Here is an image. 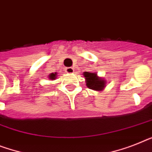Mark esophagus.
Wrapping results in <instances>:
<instances>
[{"label":"esophagus","instance_id":"obj_1","mask_svg":"<svg viewBox=\"0 0 152 152\" xmlns=\"http://www.w3.org/2000/svg\"><path fill=\"white\" fill-rule=\"evenodd\" d=\"M65 71L68 74H73L75 70H74L73 67H67V68L65 69Z\"/></svg>","mask_w":152,"mask_h":152}]
</instances>
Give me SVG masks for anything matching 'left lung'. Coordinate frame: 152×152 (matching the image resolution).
<instances>
[{"mask_svg": "<svg viewBox=\"0 0 152 152\" xmlns=\"http://www.w3.org/2000/svg\"><path fill=\"white\" fill-rule=\"evenodd\" d=\"M87 87L94 91H102L106 88V81L101 77H99L96 72L85 71L83 73Z\"/></svg>", "mask_w": 152, "mask_h": 152, "instance_id": "1", "label": "left lung"}]
</instances>
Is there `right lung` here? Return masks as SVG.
Wrapping results in <instances>:
<instances>
[{
	"label": "right lung",
	"instance_id": "add662e5",
	"mask_svg": "<svg viewBox=\"0 0 152 152\" xmlns=\"http://www.w3.org/2000/svg\"><path fill=\"white\" fill-rule=\"evenodd\" d=\"M56 77H57V73L55 72V73L50 74L48 76V78L49 80H50V81H53V80H55V79L56 78Z\"/></svg>",
	"mask_w": 152,
	"mask_h": 152
}]
</instances>
